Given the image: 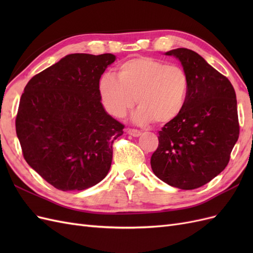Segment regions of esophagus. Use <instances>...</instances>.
Instances as JSON below:
<instances>
[{
	"label": "esophagus",
	"instance_id": "esophagus-1",
	"mask_svg": "<svg viewBox=\"0 0 253 253\" xmlns=\"http://www.w3.org/2000/svg\"><path fill=\"white\" fill-rule=\"evenodd\" d=\"M126 133L133 137H139L141 135V132L135 128H126Z\"/></svg>",
	"mask_w": 253,
	"mask_h": 253
}]
</instances>
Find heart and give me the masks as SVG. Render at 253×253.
<instances>
[{"instance_id": "heart-1", "label": "heart", "mask_w": 253, "mask_h": 253, "mask_svg": "<svg viewBox=\"0 0 253 253\" xmlns=\"http://www.w3.org/2000/svg\"><path fill=\"white\" fill-rule=\"evenodd\" d=\"M188 89L183 68L150 57L126 61L118 66L115 78L106 75L98 83L100 101L113 117L124 118L136 102L140 105L132 117L138 125L173 121L185 108Z\"/></svg>"}]
</instances>
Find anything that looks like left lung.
<instances>
[{
    "instance_id": "1",
    "label": "left lung",
    "mask_w": 253,
    "mask_h": 253,
    "mask_svg": "<svg viewBox=\"0 0 253 253\" xmlns=\"http://www.w3.org/2000/svg\"><path fill=\"white\" fill-rule=\"evenodd\" d=\"M188 75L185 108L159 131L151 167L159 179L181 190L200 188L227 167L239 139L236 96L231 82L197 52L176 48Z\"/></svg>"
}]
</instances>
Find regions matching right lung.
<instances>
[{"label": "right lung", "mask_w": 253, "mask_h": 253, "mask_svg": "<svg viewBox=\"0 0 253 253\" xmlns=\"http://www.w3.org/2000/svg\"><path fill=\"white\" fill-rule=\"evenodd\" d=\"M112 53H71L29 80L16 131L26 163L61 191H81L108 175L113 142L125 126L106 113L98 94Z\"/></svg>", "instance_id": "obj_1"}]
</instances>
